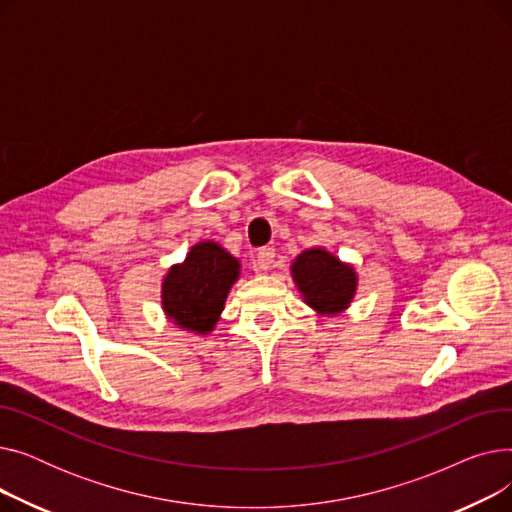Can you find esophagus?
<instances>
[{"label":"esophagus","instance_id":"esophagus-1","mask_svg":"<svg viewBox=\"0 0 512 512\" xmlns=\"http://www.w3.org/2000/svg\"><path fill=\"white\" fill-rule=\"evenodd\" d=\"M274 257H276V251L272 249V247H263V249H259V253H257V267L261 272H267L272 267V263H274Z\"/></svg>","mask_w":512,"mask_h":512}]
</instances>
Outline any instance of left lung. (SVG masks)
<instances>
[{
    "instance_id": "8db88e82",
    "label": "left lung",
    "mask_w": 512,
    "mask_h": 512,
    "mask_svg": "<svg viewBox=\"0 0 512 512\" xmlns=\"http://www.w3.org/2000/svg\"><path fill=\"white\" fill-rule=\"evenodd\" d=\"M290 274L303 301L321 315L348 309L357 292V272L330 251L315 247L303 251L290 265Z\"/></svg>"
}]
</instances>
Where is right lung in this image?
<instances>
[{"instance_id":"1","label":"right lung","mask_w":512,"mask_h":512,"mask_svg":"<svg viewBox=\"0 0 512 512\" xmlns=\"http://www.w3.org/2000/svg\"><path fill=\"white\" fill-rule=\"evenodd\" d=\"M238 276V259L218 242H197L182 263L170 267L161 282V305L178 328L209 334L218 324Z\"/></svg>"}]
</instances>
